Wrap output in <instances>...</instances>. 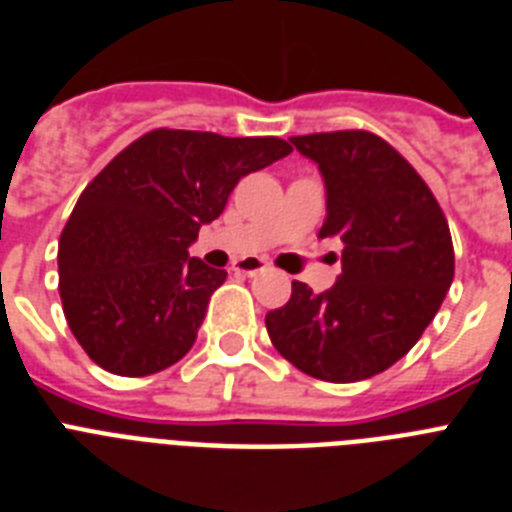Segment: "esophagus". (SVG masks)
<instances>
[{
  "label": "esophagus",
  "mask_w": 512,
  "mask_h": 512,
  "mask_svg": "<svg viewBox=\"0 0 512 512\" xmlns=\"http://www.w3.org/2000/svg\"><path fill=\"white\" fill-rule=\"evenodd\" d=\"M236 273H242V276H257V273H263L265 263L260 260H242V263H236Z\"/></svg>",
  "instance_id": "1"
}]
</instances>
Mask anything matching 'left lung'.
Returning a JSON list of instances; mask_svg holds the SVG:
<instances>
[{
  "label": "left lung",
  "instance_id": "left-lung-1",
  "mask_svg": "<svg viewBox=\"0 0 512 512\" xmlns=\"http://www.w3.org/2000/svg\"><path fill=\"white\" fill-rule=\"evenodd\" d=\"M325 184L320 236L343 244L341 276L315 294L291 283L265 317L286 362L328 382L385 372L411 351L453 283V242L435 195L382 137L362 130L291 137Z\"/></svg>",
  "mask_w": 512,
  "mask_h": 512
}]
</instances>
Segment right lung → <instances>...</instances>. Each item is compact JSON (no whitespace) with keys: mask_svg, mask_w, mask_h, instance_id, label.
I'll return each instance as SVG.
<instances>
[{"mask_svg":"<svg viewBox=\"0 0 512 512\" xmlns=\"http://www.w3.org/2000/svg\"><path fill=\"white\" fill-rule=\"evenodd\" d=\"M278 137L153 130L85 187L59 239L72 336L106 372L145 377L192 349L226 270L190 257L242 176L289 156Z\"/></svg>","mask_w":512,"mask_h":512,"instance_id":"1","label":"right lung"}]
</instances>
